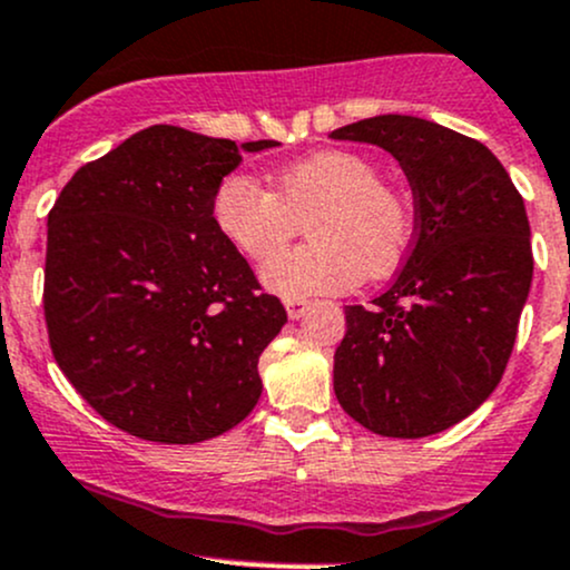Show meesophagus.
Returning a JSON list of instances; mask_svg holds the SVG:
<instances>
[{
  "instance_id": "obj_1",
  "label": "esophagus",
  "mask_w": 570,
  "mask_h": 570,
  "mask_svg": "<svg viewBox=\"0 0 570 570\" xmlns=\"http://www.w3.org/2000/svg\"><path fill=\"white\" fill-rule=\"evenodd\" d=\"M308 308H311L308 303H295V299H292V303H286V314H289L292 322H299V318L308 314Z\"/></svg>"
}]
</instances>
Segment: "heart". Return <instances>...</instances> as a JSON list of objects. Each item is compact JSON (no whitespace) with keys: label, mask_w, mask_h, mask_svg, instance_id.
Segmentation results:
<instances>
[{"label":"heart","mask_w":570,"mask_h":570,"mask_svg":"<svg viewBox=\"0 0 570 570\" xmlns=\"http://www.w3.org/2000/svg\"><path fill=\"white\" fill-rule=\"evenodd\" d=\"M303 215L309 246L262 267V284L289 303L348 289L360 273L386 275L411 240L405 199L381 180L371 156L343 148L284 165L273 173V191L252 175L229 173L210 199L218 235L252 262L272 256Z\"/></svg>","instance_id":"1"}]
</instances>
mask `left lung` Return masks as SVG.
<instances>
[{"instance_id": "obj_1", "label": "left lung", "mask_w": 570, "mask_h": 570, "mask_svg": "<svg viewBox=\"0 0 570 570\" xmlns=\"http://www.w3.org/2000/svg\"><path fill=\"white\" fill-rule=\"evenodd\" d=\"M333 140L397 159L414 191L416 235L371 308L346 305L335 397L384 438H424L471 416L503 379L533 284L524 203L498 156L416 116L365 118Z\"/></svg>"}]
</instances>
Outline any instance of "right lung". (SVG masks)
I'll return each mask as SVG.
<instances>
[{"mask_svg": "<svg viewBox=\"0 0 570 570\" xmlns=\"http://www.w3.org/2000/svg\"><path fill=\"white\" fill-rule=\"evenodd\" d=\"M275 146L154 124L80 167L48 214V341L124 433L199 443L254 411L286 311L218 235L210 199L243 151Z\"/></svg>", "mask_w": 570, "mask_h": 570, "instance_id": "obj_1", "label": "right lung"}]
</instances>
